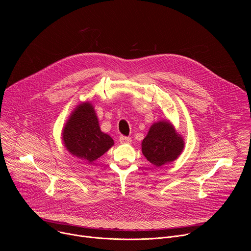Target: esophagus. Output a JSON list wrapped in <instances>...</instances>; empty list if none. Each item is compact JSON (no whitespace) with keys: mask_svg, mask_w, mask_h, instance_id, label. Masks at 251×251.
I'll return each mask as SVG.
<instances>
[{"mask_svg":"<svg viewBox=\"0 0 251 251\" xmlns=\"http://www.w3.org/2000/svg\"><path fill=\"white\" fill-rule=\"evenodd\" d=\"M119 142L121 143V144H129V143H131V138L126 137V136H120Z\"/></svg>","mask_w":251,"mask_h":251,"instance_id":"esophagus-1","label":"esophagus"}]
</instances>
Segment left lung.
Returning a JSON list of instances; mask_svg holds the SVG:
<instances>
[{
    "mask_svg": "<svg viewBox=\"0 0 251 251\" xmlns=\"http://www.w3.org/2000/svg\"><path fill=\"white\" fill-rule=\"evenodd\" d=\"M142 153L156 167L176 160L185 148V141L170 120H161L151 125L142 141Z\"/></svg>",
    "mask_w": 251,
    "mask_h": 251,
    "instance_id": "1",
    "label": "left lung"
}]
</instances>
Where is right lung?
<instances>
[{
  "mask_svg": "<svg viewBox=\"0 0 251 251\" xmlns=\"http://www.w3.org/2000/svg\"><path fill=\"white\" fill-rule=\"evenodd\" d=\"M61 140L69 154L92 163L108 151L113 139L101 131L98 117L91 102L79 103L66 120Z\"/></svg>",
  "mask_w": 251,
  "mask_h": 251,
  "instance_id": "add662e5",
  "label": "right lung"
}]
</instances>
